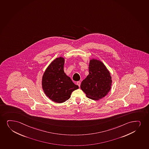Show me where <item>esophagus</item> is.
Instances as JSON below:
<instances>
[{
  "mask_svg": "<svg viewBox=\"0 0 149 149\" xmlns=\"http://www.w3.org/2000/svg\"><path fill=\"white\" fill-rule=\"evenodd\" d=\"M77 84L78 86H80V84H81V82L80 81H78L77 82Z\"/></svg>",
  "mask_w": 149,
  "mask_h": 149,
  "instance_id": "1",
  "label": "esophagus"
}]
</instances>
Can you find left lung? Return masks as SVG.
<instances>
[{"instance_id": "obj_1", "label": "left lung", "mask_w": 149, "mask_h": 149, "mask_svg": "<svg viewBox=\"0 0 149 149\" xmlns=\"http://www.w3.org/2000/svg\"><path fill=\"white\" fill-rule=\"evenodd\" d=\"M89 74L83 80L80 88L87 97L98 100L107 95L112 86L111 76L107 67L96 59L89 61Z\"/></svg>"}]
</instances>
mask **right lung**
<instances>
[{
	"label": "right lung",
	"mask_w": 149,
	"mask_h": 149,
	"mask_svg": "<svg viewBox=\"0 0 149 149\" xmlns=\"http://www.w3.org/2000/svg\"><path fill=\"white\" fill-rule=\"evenodd\" d=\"M64 58H56L42 75V85L46 96L52 101L63 103L70 98L72 92L79 88L64 71Z\"/></svg>",
	"instance_id": "1"
}]
</instances>
